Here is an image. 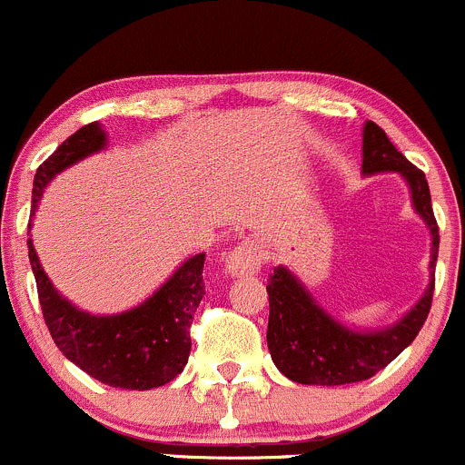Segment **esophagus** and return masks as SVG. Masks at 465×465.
I'll return each instance as SVG.
<instances>
[{
	"label": "esophagus",
	"instance_id": "esophagus-1",
	"mask_svg": "<svg viewBox=\"0 0 465 465\" xmlns=\"http://www.w3.org/2000/svg\"><path fill=\"white\" fill-rule=\"evenodd\" d=\"M260 268H262V251H260V243L252 242V239H246V242L237 243V246L231 251V255L226 257V271L231 272L232 277L255 275Z\"/></svg>",
	"mask_w": 465,
	"mask_h": 465
}]
</instances>
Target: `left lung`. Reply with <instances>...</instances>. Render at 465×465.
Returning <instances> with one entry per match:
<instances>
[{
	"label": "left lung",
	"mask_w": 465,
	"mask_h": 465,
	"mask_svg": "<svg viewBox=\"0 0 465 465\" xmlns=\"http://www.w3.org/2000/svg\"><path fill=\"white\" fill-rule=\"evenodd\" d=\"M399 172L410 185L411 205L432 234L430 284L423 298L391 327L381 331H353L333 320L302 282L284 266L268 277V331L266 342L272 362L286 378L302 385H347L361 382L385 370L411 340L419 336L432 306L434 266L439 252V226L432 213L428 179L405 159L376 123L362 127V174Z\"/></svg>",
	"instance_id": "8db88e82"
}]
</instances>
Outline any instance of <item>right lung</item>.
Returning <instances> with one entry per match:
<instances>
[{
    "instance_id": "right-lung-1",
    "label": "right lung",
    "mask_w": 465,
    "mask_h": 465,
    "mask_svg": "<svg viewBox=\"0 0 465 465\" xmlns=\"http://www.w3.org/2000/svg\"><path fill=\"white\" fill-rule=\"evenodd\" d=\"M107 145V134L98 123L80 127L35 172L33 205L35 214L49 181L84 156ZM28 260L37 284L42 315L51 338L74 365L91 378L121 390H152L170 382L188 365L190 324L205 295V255L190 257L174 275L145 302L116 315H91L80 311L51 284L49 275L28 239Z\"/></svg>"
}]
</instances>
